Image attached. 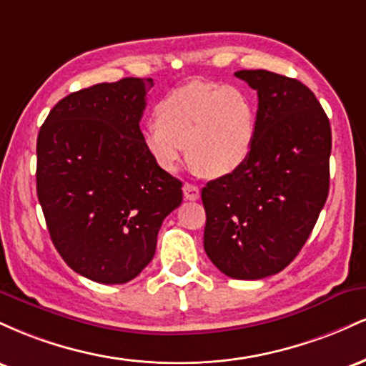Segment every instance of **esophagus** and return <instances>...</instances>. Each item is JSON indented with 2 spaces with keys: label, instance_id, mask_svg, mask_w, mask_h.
Listing matches in <instances>:
<instances>
[{
  "label": "esophagus",
  "instance_id": "esophagus-1",
  "mask_svg": "<svg viewBox=\"0 0 366 366\" xmlns=\"http://www.w3.org/2000/svg\"><path fill=\"white\" fill-rule=\"evenodd\" d=\"M182 191H184V197H186V199H189V201L199 199V187L194 186V184H184Z\"/></svg>",
  "mask_w": 366,
  "mask_h": 366
}]
</instances>
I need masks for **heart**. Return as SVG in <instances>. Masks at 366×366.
<instances>
[{"mask_svg":"<svg viewBox=\"0 0 366 366\" xmlns=\"http://www.w3.org/2000/svg\"><path fill=\"white\" fill-rule=\"evenodd\" d=\"M154 117L157 122L142 127L141 141L162 170H177L187 151L189 163L199 174L227 177L241 170L251 157L256 107L244 87L189 84L159 99Z\"/></svg>","mask_w":366,"mask_h":366,"instance_id":"b5f03b06","label":"heart"}]
</instances>
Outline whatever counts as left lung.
<instances>
[{
    "instance_id": "1",
    "label": "left lung",
    "mask_w": 366,
    "mask_h": 366,
    "mask_svg": "<svg viewBox=\"0 0 366 366\" xmlns=\"http://www.w3.org/2000/svg\"><path fill=\"white\" fill-rule=\"evenodd\" d=\"M258 92L251 157L201 191L204 251L222 274L258 280L279 274L312 234L329 196L330 124L303 82L239 70Z\"/></svg>"
}]
</instances>
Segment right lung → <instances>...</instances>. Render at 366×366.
I'll return each mask as SVG.
<instances>
[{
	"instance_id": "add662e5",
	"label": "right lung",
	"mask_w": 366,
	"mask_h": 366,
	"mask_svg": "<svg viewBox=\"0 0 366 366\" xmlns=\"http://www.w3.org/2000/svg\"><path fill=\"white\" fill-rule=\"evenodd\" d=\"M153 79L96 84L54 104L37 136V197L56 251L99 284L136 279L182 182L146 153L139 122Z\"/></svg>"
}]
</instances>
